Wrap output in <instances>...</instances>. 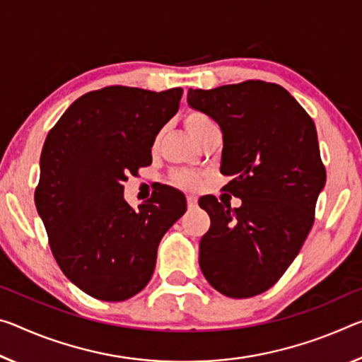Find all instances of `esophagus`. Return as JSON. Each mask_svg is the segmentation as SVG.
Wrapping results in <instances>:
<instances>
[{
    "label": "esophagus",
    "instance_id": "esophagus-1",
    "mask_svg": "<svg viewBox=\"0 0 362 362\" xmlns=\"http://www.w3.org/2000/svg\"><path fill=\"white\" fill-rule=\"evenodd\" d=\"M197 203H198L197 197H193V194H188V197H187V204H188V208L193 209L194 206H197Z\"/></svg>",
    "mask_w": 362,
    "mask_h": 362
}]
</instances>
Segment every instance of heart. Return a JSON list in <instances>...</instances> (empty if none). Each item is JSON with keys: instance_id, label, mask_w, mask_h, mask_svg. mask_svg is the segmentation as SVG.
<instances>
[{"instance_id": "obj_1", "label": "heart", "mask_w": 362, "mask_h": 362, "mask_svg": "<svg viewBox=\"0 0 362 362\" xmlns=\"http://www.w3.org/2000/svg\"><path fill=\"white\" fill-rule=\"evenodd\" d=\"M183 124H185V129L194 140H197L198 136L208 129L217 127L214 120H212L208 114H204L202 111H188L185 114V117H183ZM158 141H159V136L154 140V145H158ZM169 180L172 185L179 188H194L198 187L199 183V175L194 174L192 170H175L170 174Z\"/></svg>"}]
</instances>
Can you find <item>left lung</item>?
Masks as SVG:
<instances>
[{"instance_id": "obj_1", "label": "left lung", "mask_w": 362, "mask_h": 362, "mask_svg": "<svg viewBox=\"0 0 362 362\" xmlns=\"http://www.w3.org/2000/svg\"><path fill=\"white\" fill-rule=\"evenodd\" d=\"M188 105L219 124L223 187L240 208L199 198L211 217L199 242V267L211 286L230 298L271 288L300 253L325 185L317 132L309 114L277 83L246 80L188 90Z\"/></svg>"}]
</instances>
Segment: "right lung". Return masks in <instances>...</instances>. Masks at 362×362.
I'll use <instances>...</instances> for the list:
<instances>
[{"instance_id":"add662e5","label":"right lung","mask_w":362,"mask_h":362,"mask_svg":"<svg viewBox=\"0 0 362 362\" xmlns=\"http://www.w3.org/2000/svg\"><path fill=\"white\" fill-rule=\"evenodd\" d=\"M182 93L120 85L90 91L45 140L37 211L57 266L96 300L124 301L145 288L160 238L187 211L183 193L168 185L139 209L124 199V182L151 164L154 139Z\"/></svg>"}]
</instances>
